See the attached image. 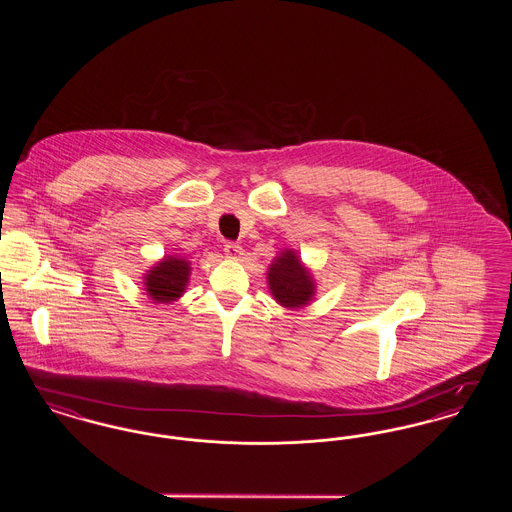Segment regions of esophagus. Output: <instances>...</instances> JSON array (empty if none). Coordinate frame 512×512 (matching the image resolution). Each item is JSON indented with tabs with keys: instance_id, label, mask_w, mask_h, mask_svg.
Masks as SVG:
<instances>
[{
	"instance_id": "obj_1",
	"label": "esophagus",
	"mask_w": 512,
	"mask_h": 512,
	"mask_svg": "<svg viewBox=\"0 0 512 512\" xmlns=\"http://www.w3.org/2000/svg\"><path fill=\"white\" fill-rule=\"evenodd\" d=\"M224 253L228 259H238L242 255V247L238 244H226L224 245Z\"/></svg>"
}]
</instances>
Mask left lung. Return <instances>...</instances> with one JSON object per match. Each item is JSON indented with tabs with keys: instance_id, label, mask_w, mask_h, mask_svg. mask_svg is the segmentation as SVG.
Masks as SVG:
<instances>
[{
	"instance_id": "obj_1",
	"label": "left lung",
	"mask_w": 512,
	"mask_h": 512,
	"mask_svg": "<svg viewBox=\"0 0 512 512\" xmlns=\"http://www.w3.org/2000/svg\"><path fill=\"white\" fill-rule=\"evenodd\" d=\"M268 290L288 309H299L313 301L317 286L311 270L301 263L293 249H284L268 267Z\"/></svg>"
}]
</instances>
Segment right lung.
I'll return each instance as SVG.
<instances>
[{
  "label": "right lung",
  "mask_w": 512,
  "mask_h": 512,
  "mask_svg": "<svg viewBox=\"0 0 512 512\" xmlns=\"http://www.w3.org/2000/svg\"><path fill=\"white\" fill-rule=\"evenodd\" d=\"M190 263L178 255H167L144 276L146 292L155 303H172L186 292Z\"/></svg>",
  "instance_id": "1"
}]
</instances>
